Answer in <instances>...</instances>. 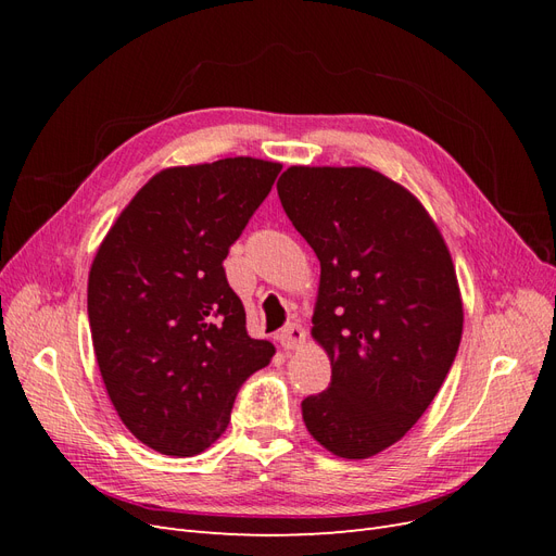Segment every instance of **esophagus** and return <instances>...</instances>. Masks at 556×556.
<instances>
[{
  "instance_id": "obj_1",
  "label": "esophagus",
  "mask_w": 556,
  "mask_h": 556,
  "mask_svg": "<svg viewBox=\"0 0 556 556\" xmlns=\"http://www.w3.org/2000/svg\"><path fill=\"white\" fill-rule=\"evenodd\" d=\"M278 341H280V345L285 350H294V348H299L301 343L306 341V331H304V327H301V325L292 323V325H288L278 333Z\"/></svg>"
}]
</instances>
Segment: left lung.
I'll return each instance as SVG.
<instances>
[{"instance_id":"1","label":"left lung","mask_w":556,"mask_h":556,"mask_svg":"<svg viewBox=\"0 0 556 556\" xmlns=\"http://www.w3.org/2000/svg\"><path fill=\"white\" fill-rule=\"evenodd\" d=\"M278 197L319 260L313 339L331 382L301 403L306 429L336 457H374L425 415L457 357L450 250L422 204L366 166H290Z\"/></svg>"}]
</instances>
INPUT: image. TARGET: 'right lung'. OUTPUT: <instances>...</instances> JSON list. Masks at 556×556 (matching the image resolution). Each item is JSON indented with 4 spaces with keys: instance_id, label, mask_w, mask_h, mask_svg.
I'll return each instance as SVG.
<instances>
[{
    "instance_id": "add662e5",
    "label": "right lung",
    "mask_w": 556,
    "mask_h": 556,
    "mask_svg": "<svg viewBox=\"0 0 556 556\" xmlns=\"http://www.w3.org/2000/svg\"><path fill=\"white\" fill-rule=\"evenodd\" d=\"M282 166L252 157L150 178L99 245L92 345L125 427L169 457L220 439L241 384L276 348L250 339L223 262Z\"/></svg>"
}]
</instances>
